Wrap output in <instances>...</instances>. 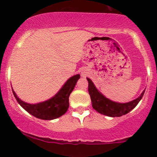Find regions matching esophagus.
Here are the masks:
<instances>
[{
    "label": "esophagus",
    "mask_w": 157,
    "mask_h": 157,
    "mask_svg": "<svg viewBox=\"0 0 157 157\" xmlns=\"http://www.w3.org/2000/svg\"><path fill=\"white\" fill-rule=\"evenodd\" d=\"M82 75H83V76H84V73H83V74H82Z\"/></svg>",
    "instance_id": "esophagus-1"
}]
</instances>
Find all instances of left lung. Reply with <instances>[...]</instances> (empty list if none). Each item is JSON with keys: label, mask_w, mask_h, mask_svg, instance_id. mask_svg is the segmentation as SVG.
Wrapping results in <instances>:
<instances>
[{"label": "left lung", "mask_w": 157, "mask_h": 157, "mask_svg": "<svg viewBox=\"0 0 157 157\" xmlns=\"http://www.w3.org/2000/svg\"><path fill=\"white\" fill-rule=\"evenodd\" d=\"M86 79L89 83L88 91L91 98L92 106L99 113L109 117H120L128 114L133 109L135 108L142 99L145 92V90H144L139 97L131 102L124 103L114 102L105 97L101 92H99L90 78L86 77Z\"/></svg>", "instance_id": "obj_1"}]
</instances>
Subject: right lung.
<instances>
[{
  "mask_svg": "<svg viewBox=\"0 0 157 157\" xmlns=\"http://www.w3.org/2000/svg\"><path fill=\"white\" fill-rule=\"evenodd\" d=\"M80 74H76L70 77L61 90L51 99L36 104H30L20 99L12 89L13 93L18 103L26 112L39 119L53 120L62 116L69 108V96L74 89Z\"/></svg>",
  "mask_w": 157,
  "mask_h": 157,
  "instance_id": "obj_1",
  "label": "right lung"
}]
</instances>
